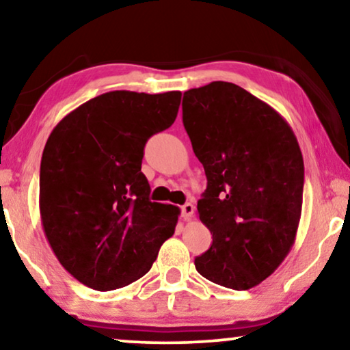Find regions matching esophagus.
I'll list each match as a JSON object with an SVG mask.
<instances>
[{
	"instance_id": "esophagus-1",
	"label": "esophagus",
	"mask_w": 350,
	"mask_h": 350,
	"mask_svg": "<svg viewBox=\"0 0 350 350\" xmlns=\"http://www.w3.org/2000/svg\"><path fill=\"white\" fill-rule=\"evenodd\" d=\"M194 215V205L193 204H185L183 207H181V218L185 219V221H189L191 218H193Z\"/></svg>"
}]
</instances>
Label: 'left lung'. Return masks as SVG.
<instances>
[{
	"mask_svg": "<svg viewBox=\"0 0 350 350\" xmlns=\"http://www.w3.org/2000/svg\"><path fill=\"white\" fill-rule=\"evenodd\" d=\"M183 124L207 176L198 213L213 239L196 269L226 288H253L295 243L304 186L298 140L274 108L224 81L186 90Z\"/></svg>",
	"mask_w": 350,
	"mask_h": 350,
	"instance_id": "obj_1",
	"label": "left lung"
}]
</instances>
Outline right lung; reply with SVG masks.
<instances>
[{
  "label": "right lung",
  "mask_w": 350,
  "mask_h": 350,
  "mask_svg": "<svg viewBox=\"0 0 350 350\" xmlns=\"http://www.w3.org/2000/svg\"><path fill=\"white\" fill-rule=\"evenodd\" d=\"M181 92L113 90L66 114L41 157L40 213L60 265L89 288H122L151 269L180 208L151 202L143 148L174 124Z\"/></svg>",
  "instance_id": "add662e5"
}]
</instances>
